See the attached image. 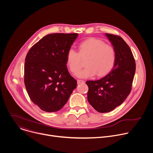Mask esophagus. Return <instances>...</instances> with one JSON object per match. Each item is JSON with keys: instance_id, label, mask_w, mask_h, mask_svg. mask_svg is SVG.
<instances>
[{"instance_id": "esophagus-1", "label": "esophagus", "mask_w": 153, "mask_h": 153, "mask_svg": "<svg viewBox=\"0 0 153 153\" xmlns=\"http://www.w3.org/2000/svg\"><path fill=\"white\" fill-rule=\"evenodd\" d=\"M77 84H80V83H84L85 81H84V80H79V79H78V80H77Z\"/></svg>"}]
</instances>
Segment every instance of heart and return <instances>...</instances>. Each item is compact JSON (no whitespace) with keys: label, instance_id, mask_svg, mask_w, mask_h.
<instances>
[{"label":"heart","instance_id":"b5f03b06","mask_svg":"<svg viewBox=\"0 0 153 153\" xmlns=\"http://www.w3.org/2000/svg\"><path fill=\"white\" fill-rule=\"evenodd\" d=\"M87 59L86 68L78 71L82 67V60ZM116 60L114 48L106 45L98 39L90 38L80 43L79 53L73 48L68 50L66 62L69 70L80 78L105 76L113 68Z\"/></svg>","mask_w":153,"mask_h":153}]
</instances>
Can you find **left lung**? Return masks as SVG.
<instances>
[{
    "label": "left lung",
    "mask_w": 153,
    "mask_h": 153,
    "mask_svg": "<svg viewBox=\"0 0 153 153\" xmlns=\"http://www.w3.org/2000/svg\"><path fill=\"white\" fill-rule=\"evenodd\" d=\"M116 53L112 70L97 80L86 82L87 97L90 105L99 113H108L121 105L129 94L136 71V62L131 50L119 36L106 33Z\"/></svg>",
    "instance_id": "1"
}]
</instances>
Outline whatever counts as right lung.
Instances as JSON below:
<instances>
[{
  "label": "right lung",
  "mask_w": 153,
  "mask_h": 153,
  "mask_svg": "<svg viewBox=\"0 0 153 153\" xmlns=\"http://www.w3.org/2000/svg\"><path fill=\"white\" fill-rule=\"evenodd\" d=\"M77 36V33L48 34L27 54L25 85L32 102L43 111L60 110L76 88L77 81L67 67L66 56Z\"/></svg>",
  "instance_id": "add662e5"
}]
</instances>
